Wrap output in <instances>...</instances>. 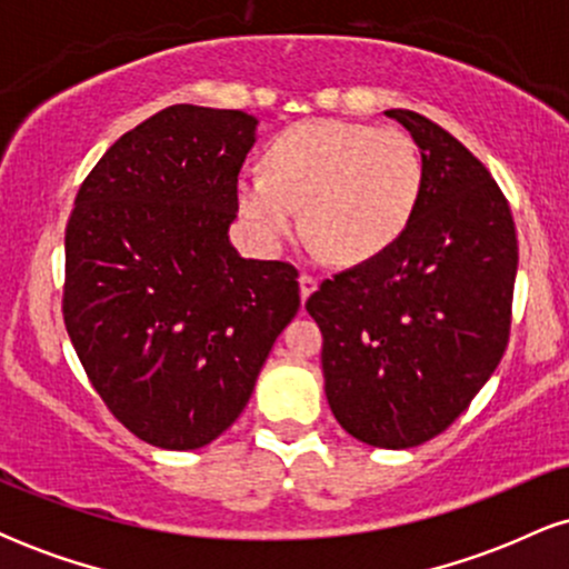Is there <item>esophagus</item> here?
Segmentation results:
<instances>
[{
  "instance_id": "34e87169",
  "label": "esophagus",
  "mask_w": 569,
  "mask_h": 569,
  "mask_svg": "<svg viewBox=\"0 0 569 569\" xmlns=\"http://www.w3.org/2000/svg\"><path fill=\"white\" fill-rule=\"evenodd\" d=\"M316 289H318V278L310 276V272H302V276H299V293H302V302Z\"/></svg>"
}]
</instances>
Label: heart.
Listing matches in <instances>:
<instances>
[{"mask_svg": "<svg viewBox=\"0 0 569 569\" xmlns=\"http://www.w3.org/2000/svg\"><path fill=\"white\" fill-rule=\"evenodd\" d=\"M264 166L238 181L240 217L257 240L276 248L305 219V232L342 264L388 251L415 217L422 189L420 154L396 128L297 122L270 141Z\"/></svg>", "mask_w": 569, "mask_h": 569, "instance_id": "1", "label": "heart"}]
</instances>
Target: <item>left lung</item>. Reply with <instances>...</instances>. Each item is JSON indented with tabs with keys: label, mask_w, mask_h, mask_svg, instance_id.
Instances as JSON below:
<instances>
[{
	"label": "left lung",
	"mask_w": 569,
	"mask_h": 569,
	"mask_svg": "<svg viewBox=\"0 0 569 569\" xmlns=\"http://www.w3.org/2000/svg\"><path fill=\"white\" fill-rule=\"evenodd\" d=\"M422 154L415 217L388 251L326 278L305 307L323 335L337 422L382 449L447 430L498 369L511 335L516 227L485 162L409 109Z\"/></svg>",
	"instance_id": "1"
}]
</instances>
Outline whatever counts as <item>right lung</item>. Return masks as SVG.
Masks as SVG:
<instances>
[{
    "mask_svg": "<svg viewBox=\"0 0 569 569\" xmlns=\"http://www.w3.org/2000/svg\"><path fill=\"white\" fill-rule=\"evenodd\" d=\"M253 128L238 109H162L107 149L71 208L63 323L107 409L152 447L224 433L299 310L297 267L227 238Z\"/></svg>",
    "mask_w": 569,
    "mask_h": 569,
    "instance_id": "obj_1",
    "label": "right lung"
}]
</instances>
